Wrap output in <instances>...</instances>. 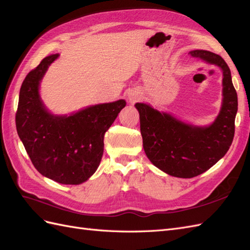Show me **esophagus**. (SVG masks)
<instances>
[{
	"label": "esophagus",
	"instance_id": "34e87169",
	"mask_svg": "<svg viewBox=\"0 0 250 250\" xmlns=\"http://www.w3.org/2000/svg\"><path fill=\"white\" fill-rule=\"evenodd\" d=\"M139 98H140V96L135 92H131V93H129V95H128V100H129L130 103H134L135 101H138Z\"/></svg>",
	"mask_w": 250,
	"mask_h": 250
}]
</instances>
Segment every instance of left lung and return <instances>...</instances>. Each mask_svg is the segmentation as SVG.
<instances>
[{"instance_id": "left-lung-1", "label": "left lung", "mask_w": 250, "mask_h": 250, "mask_svg": "<svg viewBox=\"0 0 250 250\" xmlns=\"http://www.w3.org/2000/svg\"><path fill=\"white\" fill-rule=\"evenodd\" d=\"M190 55L216 64L223 72L222 106L213 123L206 127L193 126L145 103L135 104L147 157L158 169L180 178L200 175L225 155L233 140L238 111L237 92L224 59L204 50L191 51Z\"/></svg>"}]
</instances>
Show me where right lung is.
<instances>
[{"label": "right lung", "mask_w": 250, "mask_h": 250, "mask_svg": "<svg viewBox=\"0 0 250 250\" xmlns=\"http://www.w3.org/2000/svg\"><path fill=\"white\" fill-rule=\"evenodd\" d=\"M44 57L22 81L16 115L18 134L35 169L62 185H80L96 172L104 134L125 107V100L98 104L71 116L50 113L40 97V83L58 57Z\"/></svg>", "instance_id": "1"}]
</instances>
